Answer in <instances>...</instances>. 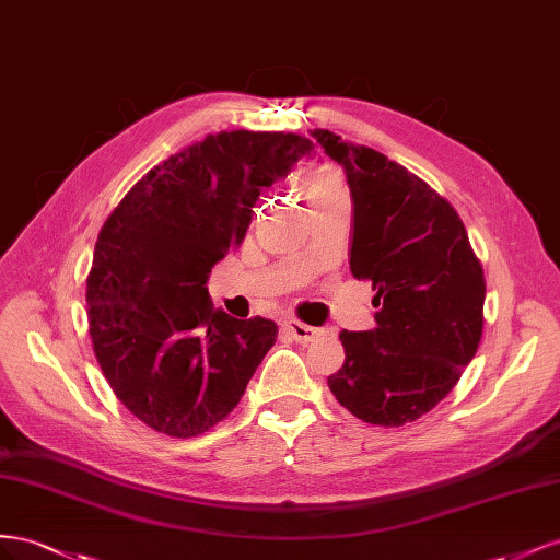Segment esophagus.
Returning <instances> with one entry per match:
<instances>
[{"label":"esophagus","mask_w":560,"mask_h":560,"mask_svg":"<svg viewBox=\"0 0 560 560\" xmlns=\"http://www.w3.org/2000/svg\"><path fill=\"white\" fill-rule=\"evenodd\" d=\"M283 326H285V330H289L291 338L295 342H300V345H310V342H314L318 338V335H322V330H318V328H312L307 324H300V322H295V318H291V322H285Z\"/></svg>","instance_id":"esophagus-1"}]
</instances>
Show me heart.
Returning a JSON list of instances; mask_svg holds the SVG:
<instances>
[{
	"mask_svg": "<svg viewBox=\"0 0 560 560\" xmlns=\"http://www.w3.org/2000/svg\"><path fill=\"white\" fill-rule=\"evenodd\" d=\"M298 189L302 199L307 201L310 211L322 206L349 197L342 173L330 164H314L298 175Z\"/></svg>",
	"mask_w": 560,
	"mask_h": 560,
	"instance_id": "1",
	"label": "heart"
}]
</instances>
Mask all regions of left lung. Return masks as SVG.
<instances>
[{
    "instance_id": "8db88e82",
    "label": "left lung",
    "mask_w": 560,
    "mask_h": 560,
    "mask_svg": "<svg viewBox=\"0 0 560 560\" xmlns=\"http://www.w3.org/2000/svg\"><path fill=\"white\" fill-rule=\"evenodd\" d=\"M354 199L351 275L373 283V330H342L328 387L354 418L401 427L448 396L483 335L486 279L465 222L436 189L373 148L312 133Z\"/></svg>"
}]
</instances>
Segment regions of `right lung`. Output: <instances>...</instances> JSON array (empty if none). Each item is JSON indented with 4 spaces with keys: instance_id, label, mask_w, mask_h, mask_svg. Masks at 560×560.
Listing matches in <instances>:
<instances>
[{
    "instance_id": "right-lung-1",
    "label": "right lung",
    "mask_w": 560,
    "mask_h": 560,
    "mask_svg": "<svg viewBox=\"0 0 560 560\" xmlns=\"http://www.w3.org/2000/svg\"><path fill=\"white\" fill-rule=\"evenodd\" d=\"M314 150L281 131H220L168 156L101 228L86 279L89 332L112 392L159 434L191 439L242 401L277 324L234 318L206 291L242 244L262 187Z\"/></svg>"
}]
</instances>
